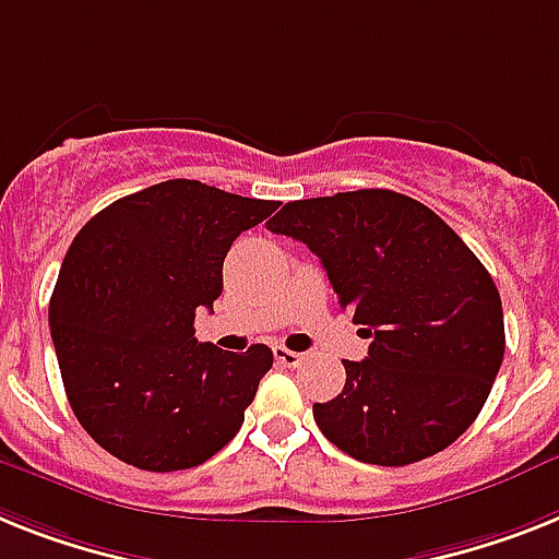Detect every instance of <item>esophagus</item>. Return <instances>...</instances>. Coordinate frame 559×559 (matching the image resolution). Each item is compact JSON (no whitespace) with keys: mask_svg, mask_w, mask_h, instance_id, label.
<instances>
[{"mask_svg":"<svg viewBox=\"0 0 559 559\" xmlns=\"http://www.w3.org/2000/svg\"><path fill=\"white\" fill-rule=\"evenodd\" d=\"M274 357H276V362H280V366H285V368H297V366H302V362H306V354L288 352L285 345H274Z\"/></svg>","mask_w":559,"mask_h":559,"instance_id":"obj_1","label":"esophagus"}]
</instances>
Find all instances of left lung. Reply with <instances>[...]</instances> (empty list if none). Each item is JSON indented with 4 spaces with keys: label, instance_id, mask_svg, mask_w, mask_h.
<instances>
[{
    "label": "left lung",
    "instance_id": "obj_1",
    "mask_svg": "<svg viewBox=\"0 0 559 559\" xmlns=\"http://www.w3.org/2000/svg\"><path fill=\"white\" fill-rule=\"evenodd\" d=\"M269 230L306 242L336 302L371 340L343 359L345 385L313 403L317 426L359 463L408 465L472 426L506 352L486 265L423 202L385 188L297 200Z\"/></svg>",
    "mask_w": 559,
    "mask_h": 559
}]
</instances>
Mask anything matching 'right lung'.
<instances>
[{
	"label": "right lung",
	"instance_id": "right-lung-1",
	"mask_svg": "<svg viewBox=\"0 0 559 559\" xmlns=\"http://www.w3.org/2000/svg\"><path fill=\"white\" fill-rule=\"evenodd\" d=\"M276 202L168 179L110 202L76 234L50 297L64 394L105 451L145 472H182L228 445L269 345L197 343L193 317L223 294V262Z\"/></svg>",
	"mask_w": 559,
	"mask_h": 559
}]
</instances>
